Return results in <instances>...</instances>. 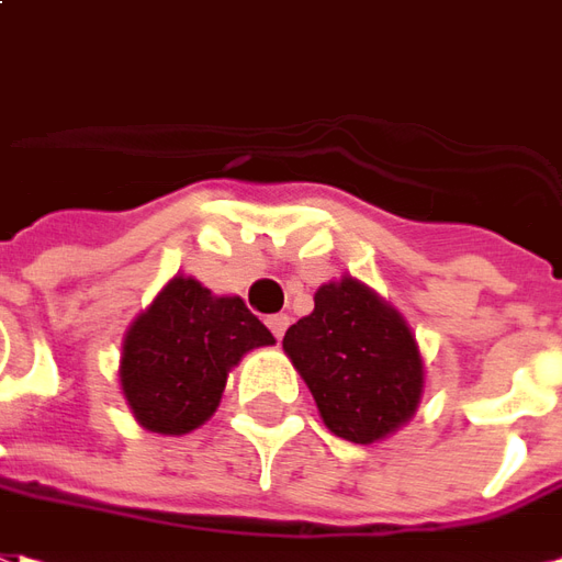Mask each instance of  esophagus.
Here are the masks:
<instances>
[{
    "mask_svg": "<svg viewBox=\"0 0 562 562\" xmlns=\"http://www.w3.org/2000/svg\"><path fill=\"white\" fill-rule=\"evenodd\" d=\"M266 324H269V329L274 333V338H284V333H288V326H290V317L288 314H272Z\"/></svg>",
    "mask_w": 562,
    "mask_h": 562,
    "instance_id": "1",
    "label": "esophagus"
}]
</instances>
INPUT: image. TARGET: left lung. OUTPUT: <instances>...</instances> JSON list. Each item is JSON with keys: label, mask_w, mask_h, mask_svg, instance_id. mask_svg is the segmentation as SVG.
Instances as JSON below:
<instances>
[{"label": "left lung", "mask_w": 562, "mask_h": 562, "mask_svg": "<svg viewBox=\"0 0 562 562\" xmlns=\"http://www.w3.org/2000/svg\"><path fill=\"white\" fill-rule=\"evenodd\" d=\"M284 351L326 429L353 445L387 439L424 396V357L412 326L351 274L314 293V312L290 326Z\"/></svg>", "instance_id": "left-lung-1"}]
</instances>
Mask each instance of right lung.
<instances>
[{"label":"right lung","mask_w":562,"mask_h":562,"mask_svg":"<svg viewBox=\"0 0 562 562\" xmlns=\"http://www.w3.org/2000/svg\"><path fill=\"white\" fill-rule=\"evenodd\" d=\"M266 345L274 336L238 296L175 274L123 336V396L145 429L184 436L217 412L229 369Z\"/></svg>","instance_id":"obj_1"}]
</instances>
